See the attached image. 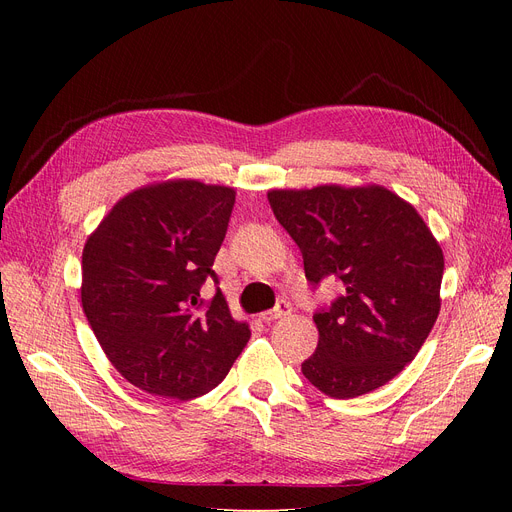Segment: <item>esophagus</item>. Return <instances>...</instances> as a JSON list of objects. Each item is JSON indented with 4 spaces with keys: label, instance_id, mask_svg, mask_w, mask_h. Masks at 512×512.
<instances>
[{
    "label": "esophagus",
    "instance_id": "34e87169",
    "mask_svg": "<svg viewBox=\"0 0 512 512\" xmlns=\"http://www.w3.org/2000/svg\"><path fill=\"white\" fill-rule=\"evenodd\" d=\"M290 312H292L290 303H288V301H280V303H277L273 309H269V312L262 314L260 318L265 320V322H271V320H277V318H284V316H288Z\"/></svg>",
    "mask_w": 512,
    "mask_h": 512
}]
</instances>
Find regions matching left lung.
<instances>
[{
  "label": "left lung",
  "mask_w": 512,
  "mask_h": 512,
  "mask_svg": "<svg viewBox=\"0 0 512 512\" xmlns=\"http://www.w3.org/2000/svg\"><path fill=\"white\" fill-rule=\"evenodd\" d=\"M303 254L305 277L337 275L344 294L314 316L318 348L301 365L318 391L352 399L393 380L440 314L444 254L408 200L384 185L269 190Z\"/></svg>",
  "instance_id": "left-lung-1"
}]
</instances>
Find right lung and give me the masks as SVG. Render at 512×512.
<instances>
[{"instance_id": "1", "label": "right lung", "mask_w": 512, "mask_h": 512, "mask_svg": "<svg viewBox=\"0 0 512 512\" xmlns=\"http://www.w3.org/2000/svg\"><path fill=\"white\" fill-rule=\"evenodd\" d=\"M235 188L166 179L119 198L83 247L81 303L106 359L138 389L188 401L230 371L252 331L222 290L200 288L226 237Z\"/></svg>"}]
</instances>
